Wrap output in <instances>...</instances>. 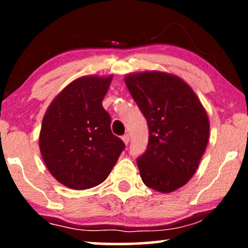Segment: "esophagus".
<instances>
[{
    "label": "esophagus",
    "mask_w": 248,
    "mask_h": 248,
    "mask_svg": "<svg viewBox=\"0 0 248 248\" xmlns=\"http://www.w3.org/2000/svg\"><path fill=\"white\" fill-rule=\"evenodd\" d=\"M122 140H123V142L125 144H127L128 142H130V135L128 134H124L123 137H122Z\"/></svg>",
    "instance_id": "34e87169"
}]
</instances>
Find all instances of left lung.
<instances>
[{
  "instance_id": "left-lung-1",
  "label": "left lung",
  "mask_w": 248,
  "mask_h": 248,
  "mask_svg": "<svg viewBox=\"0 0 248 248\" xmlns=\"http://www.w3.org/2000/svg\"><path fill=\"white\" fill-rule=\"evenodd\" d=\"M149 127L147 151L137 159L145 186L170 193L195 174L209 141L208 114L194 91L174 74L145 71L125 77Z\"/></svg>"
}]
</instances>
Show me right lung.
Instances as JSON below:
<instances>
[{"instance_id": "add662e5", "label": "right lung", "mask_w": 248, "mask_h": 248, "mask_svg": "<svg viewBox=\"0 0 248 248\" xmlns=\"http://www.w3.org/2000/svg\"><path fill=\"white\" fill-rule=\"evenodd\" d=\"M113 76H84L64 88L47 108L39 149L57 182L73 189L99 185L110 174L125 144L110 130L103 99Z\"/></svg>"}]
</instances>
